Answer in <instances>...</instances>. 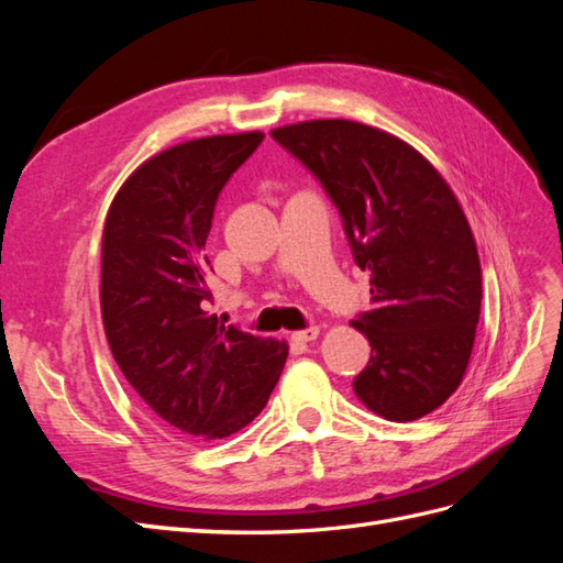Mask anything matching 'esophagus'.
Returning <instances> with one entry per match:
<instances>
[{
	"mask_svg": "<svg viewBox=\"0 0 563 563\" xmlns=\"http://www.w3.org/2000/svg\"><path fill=\"white\" fill-rule=\"evenodd\" d=\"M317 335H319V329L317 327H308V329H302V331H296L291 338L296 340V343H312V340H317Z\"/></svg>",
	"mask_w": 563,
	"mask_h": 563,
	"instance_id": "esophagus-1",
	"label": "esophagus"
}]
</instances>
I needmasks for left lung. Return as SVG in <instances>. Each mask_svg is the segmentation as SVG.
Segmentation results:
<instances>
[{
  "label": "left lung",
  "instance_id": "1",
  "mask_svg": "<svg viewBox=\"0 0 563 563\" xmlns=\"http://www.w3.org/2000/svg\"><path fill=\"white\" fill-rule=\"evenodd\" d=\"M272 139L321 183L371 272L373 308L352 319L371 345L354 395L395 422L432 413L465 376L482 310L479 253L451 187L411 145L347 119Z\"/></svg>",
  "mask_w": 563,
  "mask_h": 563
}]
</instances>
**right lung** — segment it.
Masks as SVG:
<instances>
[{
    "mask_svg": "<svg viewBox=\"0 0 563 563\" xmlns=\"http://www.w3.org/2000/svg\"><path fill=\"white\" fill-rule=\"evenodd\" d=\"M263 139L211 135L159 152L119 187L106 218L100 310L112 356L150 411L190 439L246 428L288 354L207 312L216 201Z\"/></svg>",
    "mask_w": 563,
    "mask_h": 563,
    "instance_id": "add662e5",
    "label": "right lung"
}]
</instances>
